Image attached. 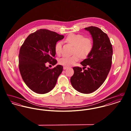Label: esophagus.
I'll return each mask as SVG.
<instances>
[{"mask_svg": "<svg viewBox=\"0 0 131 131\" xmlns=\"http://www.w3.org/2000/svg\"><path fill=\"white\" fill-rule=\"evenodd\" d=\"M68 68V67H66V66H64V67H63V69H64V70H66V69H67Z\"/></svg>", "mask_w": 131, "mask_h": 131, "instance_id": "1", "label": "esophagus"}]
</instances>
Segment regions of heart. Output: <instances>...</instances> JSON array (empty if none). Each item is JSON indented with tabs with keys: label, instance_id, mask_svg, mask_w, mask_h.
Returning <instances> with one entry per match:
<instances>
[{
	"label": "heart",
	"instance_id": "b5f03b06",
	"mask_svg": "<svg viewBox=\"0 0 131 131\" xmlns=\"http://www.w3.org/2000/svg\"><path fill=\"white\" fill-rule=\"evenodd\" d=\"M65 41L74 46V54L70 56H64L59 60L61 65L70 66L79 61L80 57L84 59L86 58L91 53L93 49V42L90 38L84 37L81 34L72 33L69 34ZM62 42H58L55 45V51L56 54H60Z\"/></svg>",
	"mask_w": 131,
	"mask_h": 131
}]
</instances>
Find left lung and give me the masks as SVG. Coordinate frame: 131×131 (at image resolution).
Wrapping results in <instances>:
<instances>
[{
  "mask_svg": "<svg viewBox=\"0 0 131 131\" xmlns=\"http://www.w3.org/2000/svg\"><path fill=\"white\" fill-rule=\"evenodd\" d=\"M85 29L93 38V49L87 58L81 63L83 71L80 67L73 68L74 73L70 81L79 92L89 94L98 89L106 80L112 66L113 50L108 36L99 28L91 26Z\"/></svg>",
  "mask_w": 131,
  "mask_h": 131,
  "instance_id": "1",
  "label": "left lung"
}]
</instances>
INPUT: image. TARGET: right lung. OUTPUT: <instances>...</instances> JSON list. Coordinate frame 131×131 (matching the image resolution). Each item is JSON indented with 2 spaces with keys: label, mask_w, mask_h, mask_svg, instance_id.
Here are the masks:
<instances>
[{
  "label": "right lung",
  "mask_w": 131,
  "mask_h": 131,
  "mask_svg": "<svg viewBox=\"0 0 131 131\" xmlns=\"http://www.w3.org/2000/svg\"><path fill=\"white\" fill-rule=\"evenodd\" d=\"M64 38L54 31L40 29L31 33L21 45L19 54V68L23 81L33 92H49L56 85L62 66L53 68L46 66L49 62L56 65L55 45Z\"/></svg>",
  "instance_id": "right-lung-1"
}]
</instances>
